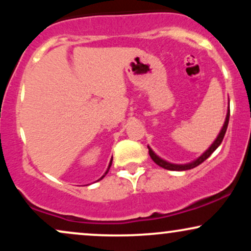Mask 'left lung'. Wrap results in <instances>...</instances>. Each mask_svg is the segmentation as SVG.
Here are the masks:
<instances>
[{
    "label": "left lung",
    "mask_w": 251,
    "mask_h": 251,
    "mask_svg": "<svg viewBox=\"0 0 251 251\" xmlns=\"http://www.w3.org/2000/svg\"><path fill=\"white\" fill-rule=\"evenodd\" d=\"M229 117H230V108L227 109L226 118V123H224L223 128H222L221 133L218 134L217 139H216L215 143L212 144L211 146H210L209 150H206V152H204V153L201 154V157L198 158L197 160H195V162H192V163H190V164H186V165H175V164H170V163H168V162H165V160L160 159V158L158 157V155H155L154 152L152 151V150L149 148V154H150V157L152 158V160H153V162H154L155 164H157V165L162 166V168L166 169V170H172V171H184V170H190V169L196 168V166H198V165H200V164L203 163L204 160L208 159L210 155L214 153L215 150L217 149L218 146L221 145V143L223 142V138H224V135H226V128H227V124H229Z\"/></svg>",
    "instance_id": "obj_1"
}]
</instances>
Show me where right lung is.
Returning <instances> with one entry per match:
<instances>
[{
  "instance_id": "right-lung-1",
  "label": "right lung",
  "mask_w": 251,
  "mask_h": 251,
  "mask_svg": "<svg viewBox=\"0 0 251 251\" xmlns=\"http://www.w3.org/2000/svg\"><path fill=\"white\" fill-rule=\"evenodd\" d=\"M111 165H112V159H111V163H109V165H108V169H107V171H106V174H107V172H108V170H109V168H111ZM106 174H105V175H106ZM105 175H103V176H102V177H101V178H100V179H102V178H103V177H105ZM100 179H99V180H100Z\"/></svg>"
}]
</instances>
